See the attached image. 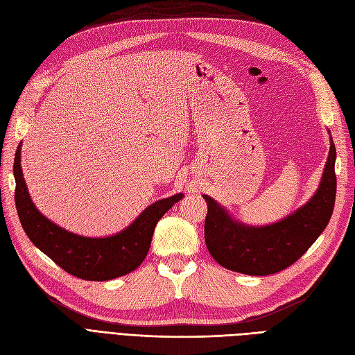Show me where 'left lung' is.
<instances>
[{"mask_svg":"<svg viewBox=\"0 0 355 355\" xmlns=\"http://www.w3.org/2000/svg\"><path fill=\"white\" fill-rule=\"evenodd\" d=\"M336 148L330 141L323 179L314 197L286 219L268 227H245L232 220L210 198L204 223V239L213 259L231 271L249 275L280 272L302 256L324 231L335 207Z\"/></svg>","mask_w":355,"mask_h":355,"instance_id":"left-lung-1","label":"left lung"}]
</instances>
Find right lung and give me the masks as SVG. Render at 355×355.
I'll return each instance as SVG.
<instances>
[{"label": "right lung", "mask_w": 355, "mask_h": 355, "mask_svg": "<svg viewBox=\"0 0 355 355\" xmlns=\"http://www.w3.org/2000/svg\"><path fill=\"white\" fill-rule=\"evenodd\" d=\"M13 171L16 209L29 240L63 271L87 282L112 280L136 270L149 250L158 220L184 197L176 194L151 204L130 227L112 237L89 239L62 230L37 210L20 167V146L16 151Z\"/></svg>", "instance_id": "obj_1"}]
</instances>
